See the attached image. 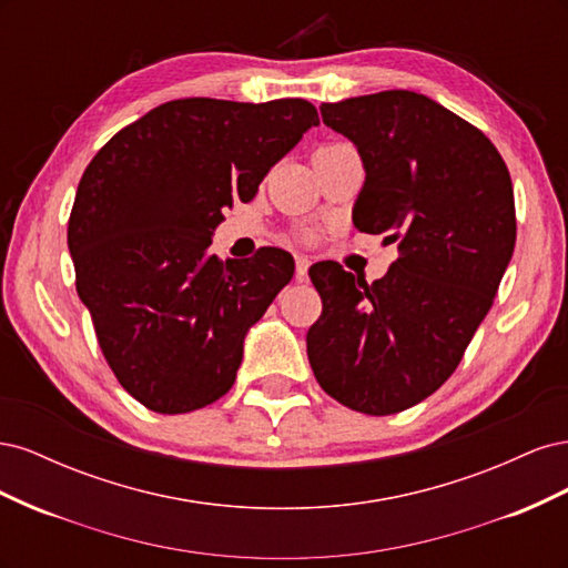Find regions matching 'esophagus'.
Returning a JSON list of instances; mask_svg holds the SVG:
<instances>
[{"mask_svg": "<svg viewBox=\"0 0 568 568\" xmlns=\"http://www.w3.org/2000/svg\"><path fill=\"white\" fill-rule=\"evenodd\" d=\"M311 265H313L311 257L296 255V280H298V282H303V280H305V274H307V270H311Z\"/></svg>", "mask_w": 568, "mask_h": 568, "instance_id": "obj_1", "label": "esophagus"}]
</instances>
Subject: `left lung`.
Returning a JSON list of instances; mask_svg holds the SVG:
<instances>
[{
  "label": "left lung",
  "mask_w": 568,
  "mask_h": 568,
  "mask_svg": "<svg viewBox=\"0 0 568 568\" xmlns=\"http://www.w3.org/2000/svg\"><path fill=\"white\" fill-rule=\"evenodd\" d=\"M320 111L367 170L355 227L386 234L400 255L372 284L334 261L311 267L322 315L307 359L341 405L395 415L450 379L490 311L517 242L511 178L484 132L424 94L388 90Z\"/></svg>",
  "instance_id": "1"
}]
</instances>
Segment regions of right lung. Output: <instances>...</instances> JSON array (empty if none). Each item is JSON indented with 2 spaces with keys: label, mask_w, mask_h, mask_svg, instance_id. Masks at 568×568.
<instances>
[{
  "label": "right lung",
  "mask_w": 568,
  "mask_h": 568,
  "mask_svg": "<svg viewBox=\"0 0 568 568\" xmlns=\"http://www.w3.org/2000/svg\"><path fill=\"white\" fill-rule=\"evenodd\" d=\"M313 125L305 99H175L84 168L68 220L75 288L115 379L144 407L184 415L232 388L248 326L294 277V257L265 246L222 263L211 236Z\"/></svg>",
  "instance_id": "add662e5"
}]
</instances>
